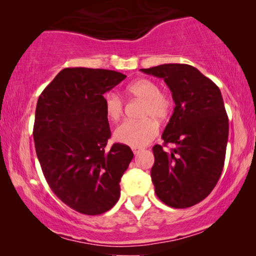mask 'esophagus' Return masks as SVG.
Segmentation results:
<instances>
[{
  "label": "esophagus",
  "instance_id": "1",
  "mask_svg": "<svg viewBox=\"0 0 256 256\" xmlns=\"http://www.w3.org/2000/svg\"><path fill=\"white\" fill-rule=\"evenodd\" d=\"M132 152H134L136 155V154H138L140 152H141L142 148H136V146H134V148H132Z\"/></svg>",
  "mask_w": 256,
  "mask_h": 256
}]
</instances>
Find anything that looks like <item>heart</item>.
<instances>
[{"label": "heart", "mask_w": 256, "mask_h": 256, "mask_svg": "<svg viewBox=\"0 0 256 256\" xmlns=\"http://www.w3.org/2000/svg\"><path fill=\"white\" fill-rule=\"evenodd\" d=\"M128 92L144 100L142 118H146L124 121L115 129L114 138L122 144L140 148L152 142L158 132V124L152 118L158 121L166 118L172 102L166 93L160 92L158 85L150 79L135 80L128 86ZM104 104L107 118L118 121L124 110L121 98L116 93L110 92L104 96Z\"/></svg>", "instance_id": "1"}]
</instances>
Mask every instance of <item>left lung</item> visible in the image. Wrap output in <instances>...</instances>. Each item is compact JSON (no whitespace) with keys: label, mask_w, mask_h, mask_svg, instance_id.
<instances>
[{"label":"left lung","mask_w":256,"mask_h":256,"mask_svg":"<svg viewBox=\"0 0 256 256\" xmlns=\"http://www.w3.org/2000/svg\"><path fill=\"white\" fill-rule=\"evenodd\" d=\"M162 78L176 106L164 129V144L154 146L152 180L155 192L168 206L190 208L208 197L218 183L225 163L228 118L219 87L194 66L163 64L141 68Z\"/></svg>","instance_id":"obj_1"}]
</instances>
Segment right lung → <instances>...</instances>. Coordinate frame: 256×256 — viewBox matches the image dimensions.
I'll return each instance as SVG.
<instances>
[{"label":"right lung","instance_id":"right-lung-1","mask_svg":"<svg viewBox=\"0 0 256 256\" xmlns=\"http://www.w3.org/2000/svg\"><path fill=\"white\" fill-rule=\"evenodd\" d=\"M126 76L110 70L64 68L38 98L34 141L45 180L82 214H101L116 204L121 177L134 157L121 143L104 150L110 129L104 94Z\"/></svg>","mask_w":256,"mask_h":256}]
</instances>
